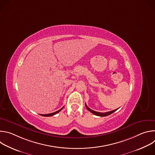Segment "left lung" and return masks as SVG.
Listing matches in <instances>:
<instances>
[{
    "label": "left lung",
    "mask_w": 155,
    "mask_h": 155,
    "mask_svg": "<svg viewBox=\"0 0 155 155\" xmlns=\"http://www.w3.org/2000/svg\"><path fill=\"white\" fill-rule=\"evenodd\" d=\"M85 106H86V107L87 110H89V111H90V112H91L92 114H94V115H95L99 116V117H106V116H108V115H110V114H113V113H114V112H115V111H117V109H118V108H117V109H115V110H112V111L108 112L101 113V112H98L94 111V110H93L90 109L89 107H88L86 105V104H85Z\"/></svg>",
    "instance_id": "obj_1"
}]
</instances>
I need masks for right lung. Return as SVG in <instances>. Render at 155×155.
Returning a JSON list of instances; mask_svg holds the SVG:
<instances>
[{"label":"right lung","mask_w":155,"mask_h":155,"mask_svg":"<svg viewBox=\"0 0 155 155\" xmlns=\"http://www.w3.org/2000/svg\"><path fill=\"white\" fill-rule=\"evenodd\" d=\"M63 108H64V107H63L62 108H61L60 110H58V111L55 112H53V113H51V114H40V115H41V116H43V117H51V116H53V115H56V114L59 113V112L61 111V110Z\"/></svg>","instance_id":"1"}]
</instances>
